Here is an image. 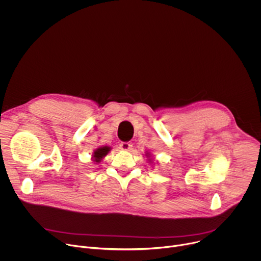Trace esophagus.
I'll list each match as a JSON object with an SVG mask.
<instances>
[{"mask_svg":"<svg viewBox=\"0 0 261 261\" xmlns=\"http://www.w3.org/2000/svg\"><path fill=\"white\" fill-rule=\"evenodd\" d=\"M132 146H133L132 142H130V141H124V142L120 143V148L123 151H130Z\"/></svg>","mask_w":261,"mask_h":261,"instance_id":"esophagus-1","label":"esophagus"}]
</instances>
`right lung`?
<instances>
[{
    "instance_id": "1",
    "label": "right lung",
    "mask_w": 261,
    "mask_h": 261,
    "mask_svg": "<svg viewBox=\"0 0 261 261\" xmlns=\"http://www.w3.org/2000/svg\"><path fill=\"white\" fill-rule=\"evenodd\" d=\"M109 151H110L109 146H102V147L97 148V150L94 152V155H93V157L95 158V161L100 162V160L103 157H105Z\"/></svg>"
}]
</instances>
